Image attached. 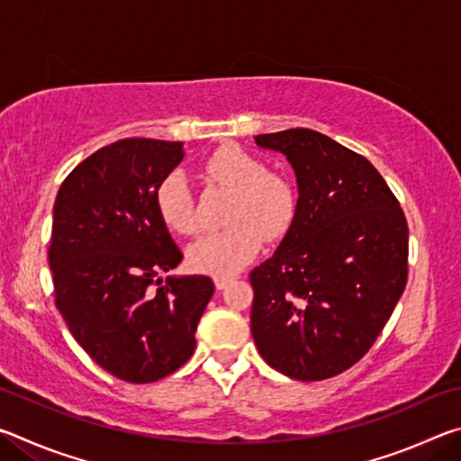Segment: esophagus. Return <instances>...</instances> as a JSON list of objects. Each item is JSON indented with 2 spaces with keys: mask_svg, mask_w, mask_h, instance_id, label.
Masks as SVG:
<instances>
[{
  "mask_svg": "<svg viewBox=\"0 0 461 461\" xmlns=\"http://www.w3.org/2000/svg\"><path fill=\"white\" fill-rule=\"evenodd\" d=\"M231 280H233V276H215V278H213V283H215V288H217V291H223V288L228 286V285L231 283Z\"/></svg>",
  "mask_w": 461,
  "mask_h": 461,
  "instance_id": "34e87169",
  "label": "esophagus"
}]
</instances>
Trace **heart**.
<instances>
[{
  "label": "heart",
  "mask_w": 461,
  "mask_h": 461,
  "mask_svg": "<svg viewBox=\"0 0 461 461\" xmlns=\"http://www.w3.org/2000/svg\"><path fill=\"white\" fill-rule=\"evenodd\" d=\"M207 176L233 193L230 228L209 231L186 249L189 267L215 276L236 275L256 258L268 240L280 238L294 215V194L283 176L267 173V167L236 146L217 150L207 160ZM156 209L170 230L194 233L199 228L189 181L181 170L162 178L156 189Z\"/></svg>",
  "instance_id": "obj_1"
}]
</instances>
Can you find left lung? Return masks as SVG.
Listing matches in <instances>:
<instances>
[{
  "label": "left lung",
  "mask_w": 461,
  "mask_h": 461,
  "mask_svg": "<svg viewBox=\"0 0 461 461\" xmlns=\"http://www.w3.org/2000/svg\"><path fill=\"white\" fill-rule=\"evenodd\" d=\"M254 140L288 160L299 199L249 275L252 338L285 376L331 378L368 352L407 286V220L378 170L335 140L307 128Z\"/></svg>",
  "instance_id": "left-lung-1"
}]
</instances>
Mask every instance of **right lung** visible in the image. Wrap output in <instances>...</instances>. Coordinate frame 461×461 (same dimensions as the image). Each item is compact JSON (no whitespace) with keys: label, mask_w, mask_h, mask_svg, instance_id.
Masks as SVG:
<instances>
[{"label":"right lung","mask_w":461,"mask_h":461,"mask_svg":"<svg viewBox=\"0 0 461 461\" xmlns=\"http://www.w3.org/2000/svg\"><path fill=\"white\" fill-rule=\"evenodd\" d=\"M183 156V142L120 140L75 167L54 201L57 307L93 362L134 384L189 360L215 291L203 275L160 276L183 254L156 209V189Z\"/></svg>","instance_id":"1"}]
</instances>
